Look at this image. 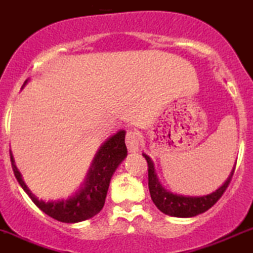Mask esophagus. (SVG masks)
<instances>
[{
	"label": "esophagus",
	"mask_w": 253,
	"mask_h": 253,
	"mask_svg": "<svg viewBox=\"0 0 253 253\" xmlns=\"http://www.w3.org/2000/svg\"><path fill=\"white\" fill-rule=\"evenodd\" d=\"M126 145L129 152H137L141 145L140 134L136 131H127L126 133Z\"/></svg>",
	"instance_id": "34e87169"
}]
</instances>
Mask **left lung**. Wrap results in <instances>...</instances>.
Masks as SVG:
<instances>
[{"mask_svg":"<svg viewBox=\"0 0 253 253\" xmlns=\"http://www.w3.org/2000/svg\"><path fill=\"white\" fill-rule=\"evenodd\" d=\"M143 157L147 161L148 166V188H150V195L152 198L153 204L156 207L164 213L173 217H193L200 213H204L207 210L211 209L219 198L222 197L223 192L227 190L231 180H232L233 172H235L236 165L231 172L230 177L227 178L218 190L214 192L210 193L206 196H200V197H191V196H182V195H174V193L169 192L162 187L160 183L157 174L155 172L153 162L147 155L143 153Z\"/></svg>","mask_w":253,"mask_h":253,"instance_id":"1","label":"left lung"}]
</instances>
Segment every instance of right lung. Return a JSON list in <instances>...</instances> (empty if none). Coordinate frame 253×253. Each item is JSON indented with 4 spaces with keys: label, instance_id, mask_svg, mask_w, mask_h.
Returning <instances> with one entry per match:
<instances>
[{
    "label": "right lung",
    "instance_id": "add662e5",
    "mask_svg": "<svg viewBox=\"0 0 253 253\" xmlns=\"http://www.w3.org/2000/svg\"><path fill=\"white\" fill-rule=\"evenodd\" d=\"M125 133H126L125 131H119L101 146L93 162H92L91 169L87 173L84 187L76 195H73L72 197L67 198V200L51 202H44L42 200H39L23 182L20 171L17 169L15 161H13L12 153L9 151L13 173H15L16 178H17L18 183L23 188V191L30 196L34 204L42 212L48 214L52 218L61 221V222H81V221L96 216L105 205L111 177H112L116 169L119 167V165L127 156Z\"/></svg>",
    "mask_w": 253,
    "mask_h": 253
}]
</instances>
